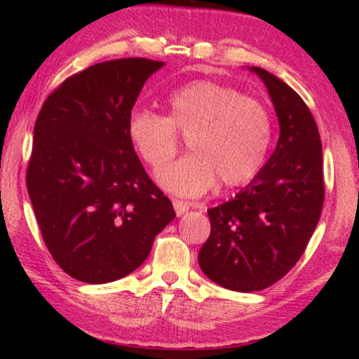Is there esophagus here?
I'll return each instance as SVG.
<instances>
[{
	"mask_svg": "<svg viewBox=\"0 0 359 359\" xmlns=\"http://www.w3.org/2000/svg\"><path fill=\"white\" fill-rule=\"evenodd\" d=\"M173 208H175V212L178 215H183L186 210L191 208L189 203H184V201H180V199H173Z\"/></svg>",
	"mask_w": 359,
	"mask_h": 359,
	"instance_id": "obj_1",
	"label": "esophagus"
}]
</instances>
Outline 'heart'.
<instances>
[{
    "label": "heart",
    "mask_w": 359,
    "mask_h": 359,
    "mask_svg": "<svg viewBox=\"0 0 359 359\" xmlns=\"http://www.w3.org/2000/svg\"><path fill=\"white\" fill-rule=\"evenodd\" d=\"M168 114L137 109L127 135L154 175H161L188 137L191 154L163 175V184L183 196H199L220 181L224 188L247 184L262 170L271 144L266 107L232 86L193 81L166 100Z\"/></svg>",
    "instance_id": "1"
}]
</instances>
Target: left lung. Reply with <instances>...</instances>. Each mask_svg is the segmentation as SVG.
I'll use <instances>...</instances> for the list:
<instances>
[{
	"label": "left lung",
	"instance_id": "1",
	"mask_svg": "<svg viewBox=\"0 0 359 359\" xmlns=\"http://www.w3.org/2000/svg\"><path fill=\"white\" fill-rule=\"evenodd\" d=\"M279 119L276 150L233 199L208 210L210 235L199 250L205 276L238 292L273 286L302 257L322 214V142L316 119L291 86L253 67Z\"/></svg>",
	"mask_w": 359,
	"mask_h": 359
}]
</instances>
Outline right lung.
Instances as JSON below:
<instances>
[{
    "label": "right lung",
    "instance_id": "add662e5",
    "mask_svg": "<svg viewBox=\"0 0 359 359\" xmlns=\"http://www.w3.org/2000/svg\"><path fill=\"white\" fill-rule=\"evenodd\" d=\"M160 67L140 57L96 63L68 76L37 116L27 193L52 258L81 283L127 276L175 219L127 135L137 96Z\"/></svg>",
    "mask_w": 359,
    "mask_h": 359
}]
</instances>
